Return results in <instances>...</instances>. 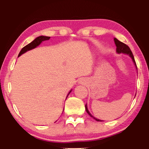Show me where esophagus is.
Wrapping results in <instances>:
<instances>
[{
    "label": "esophagus",
    "instance_id": "34e87169",
    "mask_svg": "<svg viewBox=\"0 0 149 149\" xmlns=\"http://www.w3.org/2000/svg\"><path fill=\"white\" fill-rule=\"evenodd\" d=\"M80 83H83V81H80Z\"/></svg>",
    "mask_w": 149,
    "mask_h": 149
}]
</instances>
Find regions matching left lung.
Returning a JSON list of instances; mask_svg holds the SVG:
<instances>
[{"label":"left lung","instance_id":"8db88e82","mask_svg":"<svg viewBox=\"0 0 149 149\" xmlns=\"http://www.w3.org/2000/svg\"><path fill=\"white\" fill-rule=\"evenodd\" d=\"M114 42H115V45H116V47H117V49H116V52H117L118 54H126V55H127V56H129L130 58H131V59L132 60V62H133L134 64L135 65L136 70H137V66H136V62H135V60H134L133 54H132V52H131V50H130L129 47H128L127 45L124 44L123 42L119 41V40L116 38H114ZM85 110H86V112L87 113H88V115L90 116L91 117H92L93 119H94L95 121H102V120L98 119H97V118H95V117H93V116L91 115L90 113H89V110H88V109H87V104H85Z\"/></svg>","mask_w":149,"mask_h":149}]
</instances>
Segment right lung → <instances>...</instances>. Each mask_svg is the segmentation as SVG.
<instances>
[{
    "mask_svg": "<svg viewBox=\"0 0 149 149\" xmlns=\"http://www.w3.org/2000/svg\"><path fill=\"white\" fill-rule=\"evenodd\" d=\"M50 38V36H38V37H36L35 39L34 40H32V41L29 43L27 45H26L24 47H23L22 49V50L20 51L19 55H18V57H19L20 56H22V54H25L26 52H28V51L30 50H32L33 49L37 47L41 43L42 41H45V40H49ZM72 91V89L69 91V93H68V95H67V97L68 96V95L70 94V93Z\"/></svg>",
    "mask_w": 149,
    "mask_h": 149,
    "instance_id": "1",
    "label": "right lung"
}]
</instances>
